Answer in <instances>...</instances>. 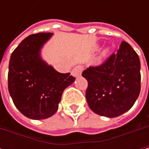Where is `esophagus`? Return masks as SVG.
<instances>
[{
  "instance_id": "esophagus-1",
  "label": "esophagus",
  "mask_w": 149,
  "mask_h": 149,
  "mask_svg": "<svg viewBox=\"0 0 149 149\" xmlns=\"http://www.w3.org/2000/svg\"><path fill=\"white\" fill-rule=\"evenodd\" d=\"M83 70H84V66L83 65H77V66H75L74 68L72 69V74L73 75L74 77H79L81 75V73H82Z\"/></svg>"
}]
</instances>
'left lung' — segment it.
I'll return each instance as SVG.
<instances>
[{
    "instance_id": "8db88e82",
    "label": "left lung",
    "mask_w": 149,
    "mask_h": 149,
    "mask_svg": "<svg viewBox=\"0 0 149 149\" xmlns=\"http://www.w3.org/2000/svg\"><path fill=\"white\" fill-rule=\"evenodd\" d=\"M140 69L138 54L123 41L102 65L84 70L82 76L88 82L85 97L91 109L109 118L130 109L141 91Z\"/></svg>"
}]
</instances>
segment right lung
I'll return each instance as SVG.
<instances>
[{"mask_svg":"<svg viewBox=\"0 0 149 149\" xmlns=\"http://www.w3.org/2000/svg\"><path fill=\"white\" fill-rule=\"evenodd\" d=\"M52 34L29 35L15 48L9 60V94L21 114L34 120L54 115L64 90L75 80L70 73H60L41 59L40 51Z\"/></svg>","mask_w":149,"mask_h":149,"instance_id":"add662e5","label":"right lung"}]
</instances>
